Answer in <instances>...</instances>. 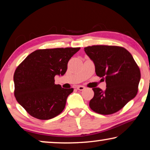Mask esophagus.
<instances>
[{
	"label": "esophagus",
	"instance_id": "esophagus-1",
	"mask_svg": "<svg viewBox=\"0 0 150 150\" xmlns=\"http://www.w3.org/2000/svg\"><path fill=\"white\" fill-rule=\"evenodd\" d=\"M76 88H77V89H78V90H80V91H83V90L85 89V87H84V86L79 85V86H77Z\"/></svg>",
	"mask_w": 150,
	"mask_h": 150
}]
</instances>
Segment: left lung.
<instances>
[{"label": "left lung", "instance_id": "obj_1", "mask_svg": "<svg viewBox=\"0 0 150 150\" xmlns=\"http://www.w3.org/2000/svg\"><path fill=\"white\" fill-rule=\"evenodd\" d=\"M95 65L96 73L105 81L106 88H93L91 110L102 115L117 112L137 96L141 72L132 54L123 47L92 46L84 48Z\"/></svg>", "mask_w": 150, "mask_h": 150}]
</instances>
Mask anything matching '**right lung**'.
<instances>
[{
  "mask_svg": "<svg viewBox=\"0 0 150 150\" xmlns=\"http://www.w3.org/2000/svg\"><path fill=\"white\" fill-rule=\"evenodd\" d=\"M80 48L34 51L18 65L13 76L14 95L18 103L35 118L52 119L65 108L73 88L55 85L54 76L66 72L67 63Z\"/></svg>",
  "mask_w": 150,
  "mask_h": 150,
  "instance_id": "obj_1",
  "label": "right lung"
}]
</instances>
